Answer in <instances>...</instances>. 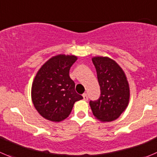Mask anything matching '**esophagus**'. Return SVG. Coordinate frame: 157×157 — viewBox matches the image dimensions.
I'll return each mask as SVG.
<instances>
[{
  "instance_id": "34e87169",
  "label": "esophagus",
  "mask_w": 157,
  "mask_h": 157,
  "mask_svg": "<svg viewBox=\"0 0 157 157\" xmlns=\"http://www.w3.org/2000/svg\"><path fill=\"white\" fill-rule=\"evenodd\" d=\"M83 100H88V97H87V94H83Z\"/></svg>"
}]
</instances>
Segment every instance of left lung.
<instances>
[{
	"instance_id": "left-lung-1",
	"label": "left lung",
	"mask_w": 157,
	"mask_h": 157,
	"mask_svg": "<svg viewBox=\"0 0 157 157\" xmlns=\"http://www.w3.org/2000/svg\"><path fill=\"white\" fill-rule=\"evenodd\" d=\"M100 88L98 100H90L93 114L103 122L117 119L129 103L130 89L125 74L121 67L109 57L92 59Z\"/></svg>"
}]
</instances>
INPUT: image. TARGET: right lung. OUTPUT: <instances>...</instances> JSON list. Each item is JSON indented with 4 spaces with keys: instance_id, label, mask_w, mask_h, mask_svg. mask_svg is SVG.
<instances>
[{
    "instance_id": "1",
    "label": "right lung",
    "mask_w": 157,
    "mask_h": 157,
    "mask_svg": "<svg viewBox=\"0 0 157 157\" xmlns=\"http://www.w3.org/2000/svg\"><path fill=\"white\" fill-rule=\"evenodd\" d=\"M75 56L57 55L41 67L31 90L34 107L45 119L60 122L70 115L74 103L83 99L75 91L69 71L77 60Z\"/></svg>"
}]
</instances>
